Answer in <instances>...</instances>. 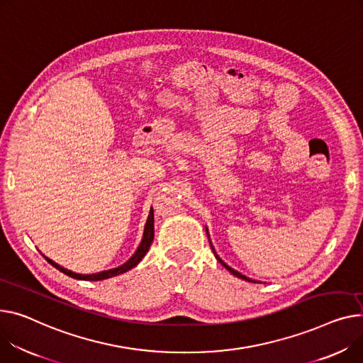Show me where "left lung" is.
<instances>
[{"instance_id":"left-lung-1","label":"left lung","mask_w":363,"mask_h":363,"mask_svg":"<svg viewBox=\"0 0 363 363\" xmlns=\"http://www.w3.org/2000/svg\"><path fill=\"white\" fill-rule=\"evenodd\" d=\"M211 248H213V247H211ZM216 258H217V259H219V262H220V264H222V265H223V267H226V269H228V270H229V272H230V273H232V274H233V276H236V277H239V279H242V280H247V281H252V280H251V279H250V277H245V276H244V274H240V273H238V272H236V270H233V269H230V267H229V265H228V264H226V262H223V261H222V259H220V258H219V257H217V255H216Z\"/></svg>"}]
</instances>
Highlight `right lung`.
<instances>
[{"label": "right lung", "mask_w": 363, "mask_h": 363, "mask_svg": "<svg viewBox=\"0 0 363 363\" xmlns=\"http://www.w3.org/2000/svg\"><path fill=\"white\" fill-rule=\"evenodd\" d=\"M153 238H155V214H153V210H150V214H149V219H147V223H146V228H144V235H143V239H141V244L140 247L137 248L135 254L123 265H119V267L116 269H112V270H106V272H102V273H96V274H77V273H72L64 267H61V265H58L57 262H54L52 259H50L48 257H45L48 259V262L52 264L55 269H58L61 273L72 277V279H79V280H105V279H109V277H113V276H118L121 273H125L128 270H131L133 267H135V265L141 261V258L146 255V252L149 251L152 242H153Z\"/></svg>", "instance_id": "obj_1"}]
</instances>
